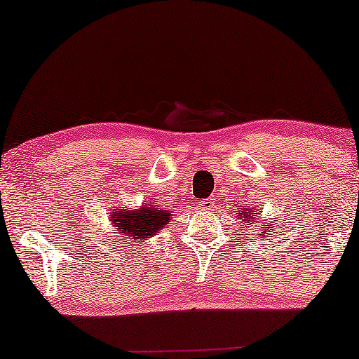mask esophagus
<instances>
[{"label": "esophagus", "instance_id": "esophagus-1", "mask_svg": "<svg viewBox=\"0 0 359 359\" xmlns=\"http://www.w3.org/2000/svg\"><path fill=\"white\" fill-rule=\"evenodd\" d=\"M199 208L204 209V210H210V209H212V199L208 198V199L199 201Z\"/></svg>", "mask_w": 359, "mask_h": 359}]
</instances>
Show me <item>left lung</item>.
I'll use <instances>...</instances> for the list:
<instances>
[{
    "mask_svg": "<svg viewBox=\"0 0 359 359\" xmlns=\"http://www.w3.org/2000/svg\"><path fill=\"white\" fill-rule=\"evenodd\" d=\"M233 215L237 217L238 224H242V232H245V230H248L250 232V227H255V224H257V227H259V235L266 233V230H269V232H273V229L276 227V224H274L273 219H269L268 223H264V217H262V209H257V208H252V205H238V208H235L233 210ZM276 233V232H274ZM243 235V233H242ZM264 242V240H263Z\"/></svg>",
    "mask_w": 359,
    "mask_h": 359,
    "instance_id": "8db88e82",
    "label": "left lung"
}]
</instances>
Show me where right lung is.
<instances>
[{"instance_id": "right-lung-1", "label": "right lung", "mask_w": 359, "mask_h": 359, "mask_svg": "<svg viewBox=\"0 0 359 359\" xmlns=\"http://www.w3.org/2000/svg\"><path fill=\"white\" fill-rule=\"evenodd\" d=\"M171 214L168 209H161L158 204H140L139 208H114L109 212L111 225L121 235L122 242L135 243L149 240L158 235L170 222Z\"/></svg>"}]
</instances>
